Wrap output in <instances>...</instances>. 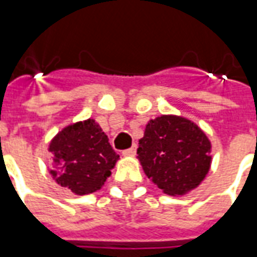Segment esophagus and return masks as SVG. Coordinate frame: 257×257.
I'll list each match as a JSON object with an SVG mask.
<instances>
[{"instance_id":"obj_1","label":"esophagus","mask_w":257,"mask_h":257,"mask_svg":"<svg viewBox=\"0 0 257 257\" xmlns=\"http://www.w3.org/2000/svg\"><path fill=\"white\" fill-rule=\"evenodd\" d=\"M136 149H138V146L134 145L131 149H128V150H123L122 154L123 156H135V154H136Z\"/></svg>"}]
</instances>
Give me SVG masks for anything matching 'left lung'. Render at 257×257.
Instances as JSON below:
<instances>
[{"mask_svg":"<svg viewBox=\"0 0 257 257\" xmlns=\"http://www.w3.org/2000/svg\"><path fill=\"white\" fill-rule=\"evenodd\" d=\"M210 143L189 119L162 115L147 123L138 156L147 178L171 195L195 189L209 171Z\"/></svg>","mask_w":257,"mask_h":257,"instance_id":"obj_1","label":"left lung"}]
</instances>
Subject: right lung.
Returning a JSON list of instances; mask_svg holds the SVG:
<instances>
[{"label":"right lung","instance_id":"right-lung-1","mask_svg":"<svg viewBox=\"0 0 257 257\" xmlns=\"http://www.w3.org/2000/svg\"><path fill=\"white\" fill-rule=\"evenodd\" d=\"M49 151L55 161L52 176L78 195L100 189L119 157L93 119L64 128L53 138Z\"/></svg>","mask_w":257,"mask_h":257}]
</instances>
